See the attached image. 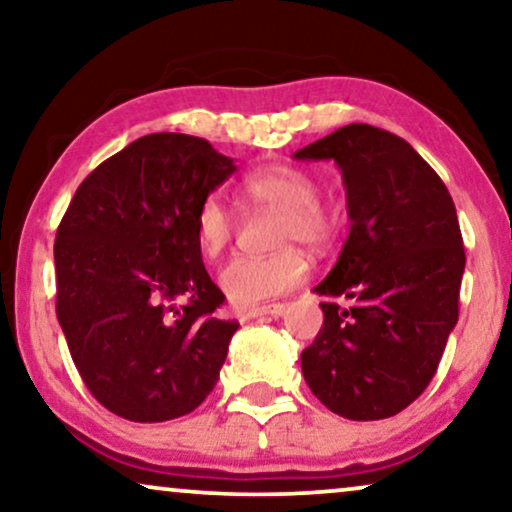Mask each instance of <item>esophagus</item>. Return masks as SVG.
<instances>
[{
	"mask_svg": "<svg viewBox=\"0 0 512 512\" xmlns=\"http://www.w3.org/2000/svg\"><path fill=\"white\" fill-rule=\"evenodd\" d=\"M286 310V305L277 303V305H263V307H254V310L242 312L240 317L244 319H258V317H279Z\"/></svg>",
	"mask_w": 512,
	"mask_h": 512,
	"instance_id": "esophagus-1",
	"label": "esophagus"
}]
</instances>
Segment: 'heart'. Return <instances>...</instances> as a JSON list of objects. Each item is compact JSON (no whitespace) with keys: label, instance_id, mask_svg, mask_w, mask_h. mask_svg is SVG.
I'll return each mask as SVG.
<instances>
[{"label":"heart","instance_id":"1","mask_svg":"<svg viewBox=\"0 0 512 512\" xmlns=\"http://www.w3.org/2000/svg\"><path fill=\"white\" fill-rule=\"evenodd\" d=\"M242 191L258 207L282 212L277 247L272 256H235L219 270V286L237 307H254L305 282L310 261L291 244L321 249L331 242L335 221L319 205V184L312 174L291 165H270L251 172L242 181ZM235 214L219 195H207L195 214V235L202 254L214 258L228 247L235 235Z\"/></svg>","mask_w":512,"mask_h":512}]
</instances>
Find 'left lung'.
<instances>
[{"mask_svg":"<svg viewBox=\"0 0 512 512\" xmlns=\"http://www.w3.org/2000/svg\"><path fill=\"white\" fill-rule=\"evenodd\" d=\"M293 158L340 167L352 221L314 286L324 326L300 354L305 382L340 417H394L429 387L459 319L466 254L452 195L405 139L366 123Z\"/></svg>","mask_w":512,"mask_h":512,"instance_id":"8db88e82","label":"left lung"}]
</instances>
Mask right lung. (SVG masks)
<instances>
[{
    "mask_svg": "<svg viewBox=\"0 0 512 512\" xmlns=\"http://www.w3.org/2000/svg\"><path fill=\"white\" fill-rule=\"evenodd\" d=\"M237 170L207 139L139 137L83 179L55 237L58 321L97 401L130 422L188 415L219 380L237 321L195 235Z\"/></svg>",
    "mask_w": 512,
    "mask_h": 512,
    "instance_id": "obj_1",
    "label": "right lung"
}]
</instances>
